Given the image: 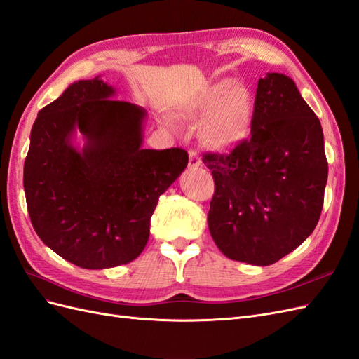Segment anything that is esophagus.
Segmentation results:
<instances>
[{
  "label": "esophagus",
  "mask_w": 359,
  "mask_h": 359,
  "mask_svg": "<svg viewBox=\"0 0 359 359\" xmlns=\"http://www.w3.org/2000/svg\"><path fill=\"white\" fill-rule=\"evenodd\" d=\"M190 160H189V168L190 169H196V168H201L202 166V160L199 158V156L196 154V151L190 149Z\"/></svg>",
  "instance_id": "34e87169"
}]
</instances>
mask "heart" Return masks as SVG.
I'll return each mask as SVG.
<instances>
[{
  "label": "heart",
  "instance_id": "b5f03b06",
  "mask_svg": "<svg viewBox=\"0 0 359 359\" xmlns=\"http://www.w3.org/2000/svg\"><path fill=\"white\" fill-rule=\"evenodd\" d=\"M252 111L254 96L246 86L234 84L232 80L212 84L191 109L184 110L189 116L211 113L203 125V135L216 148H228L245 137L250 127ZM163 122L173 127L169 118H164Z\"/></svg>",
  "mask_w": 359,
  "mask_h": 359
}]
</instances>
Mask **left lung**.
I'll use <instances>...</instances> for the list:
<instances>
[{
  "instance_id": "left-lung-1",
  "label": "left lung",
  "mask_w": 359,
  "mask_h": 359,
  "mask_svg": "<svg viewBox=\"0 0 359 359\" xmlns=\"http://www.w3.org/2000/svg\"><path fill=\"white\" fill-rule=\"evenodd\" d=\"M202 161L216 184L210 234L228 258L273 264L314 231L327 181L323 131L290 76L259 79L250 137Z\"/></svg>"
}]
</instances>
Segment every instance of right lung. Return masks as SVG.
<instances>
[{
  "label": "right lung",
  "mask_w": 359,
  "mask_h": 359,
  "mask_svg": "<svg viewBox=\"0 0 359 359\" xmlns=\"http://www.w3.org/2000/svg\"><path fill=\"white\" fill-rule=\"evenodd\" d=\"M100 76L72 83L37 113L24 164L28 215L43 243L83 269L137 258L160 195L187 168L181 148L143 149L147 110L111 100ZM80 132L85 147H73Z\"/></svg>",
  "instance_id": "obj_1"
}]
</instances>
